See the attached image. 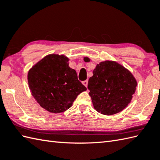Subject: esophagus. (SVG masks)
<instances>
[{
    "label": "esophagus",
    "mask_w": 160,
    "mask_h": 160,
    "mask_svg": "<svg viewBox=\"0 0 160 160\" xmlns=\"http://www.w3.org/2000/svg\"><path fill=\"white\" fill-rule=\"evenodd\" d=\"M82 84H83L86 87H87V86H88V80H84V81H83V82H82Z\"/></svg>",
    "instance_id": "esophagus-1"
}]
</instances>
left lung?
<instances>
[{
    "label": "left lung",
    "mask_w": 160,
    "mask_h": 160,
    "mask_svg": "<svg viewBox=\"0 0 160 160\" xmlns=\"http://www.w3.org/2000/svg\"><path fill=\"white\" fill-rule=\"evenodd\" d=\"M89 62V58H84ZM137 81L132 73L114 61L101 62L93 71L88 82L89 96L94 108L99 113L111 115L122 111L131 102Z\"/></svg>",
    "instance_id": "8db88e82"
}]
</instances>
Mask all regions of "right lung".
I'll return each instance as SVG.
<instances>
[{
  "mask_svg": "<svg viewBox=\"0 0 160 160\" xmlns=\"http://www.w3.org/2000/svg\"><path fill=\"white\" fill-rule=\"evenodd\" d=\"M63 55L45 56L29 71L28 80L33 98L51 113H59L71 106L87 88L78 79L76 71L69 67Z\"/></svg>",
  "mask_w": 160,
  "mask_h": 160,
  "instance_id": "1",
  "label": "right lung"
}]
</instances>
